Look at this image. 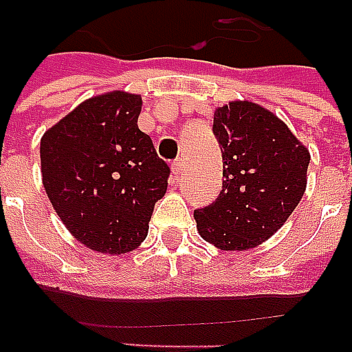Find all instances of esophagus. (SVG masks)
Wrapping results in <instances>:
<instances>
[{"label": "esophagus", "instance_id": "34e87169", "mask_svg": "<svg viewBox=\"0 0 352 352\" xmlns=\"http://www.w3.org/2000/svg\"><path fill=\"white\" fill-rule=\"evenodd\" d=\"M170 170H173L174 176H178V174L184 173V170H186V163H184V160L173 161V165H170Z\"/></svg>", "mask_w": 352, "mask_h": 352}]
</instances>
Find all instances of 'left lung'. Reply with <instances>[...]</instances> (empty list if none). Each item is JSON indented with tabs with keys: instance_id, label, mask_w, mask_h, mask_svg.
I'll use <instances>...</instances> for the list:
<instances>
[{
	"instance_id": "1",
	"label": "left lung",
	"mask_w": 352,
	"mask_h": 352,
	"mask_svg": "<svg viewBox=\"0 0 352 352\" xmlns=\"http://www.w3.org/2000/svg\"><path fill=\"white\" fill-rule=\"evenodd\" d=\"M223 191L195 211L204 241L221 250H248L274 236L306 191L310 150L273 111L236 100L217 107Z\"/></svg>"
}]
</instances>
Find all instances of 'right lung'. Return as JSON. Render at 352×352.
<instances>
[{"label":"right lung","mask_w":352,"mask_h":352,"mask_svg":"<svg viewBox=\"0 0 352 352\" xmlns=\"http://www.w3.org/2000/svg\"><path fill=\"white\" fill-rule=\"evenodd\" d=\"M142 98L111 91L89 98L41 139L42 186L81 245L126 254L148 234L170 168L137 120Z\"/></svg>","instance_id":"obj_1"}]
</instances>
